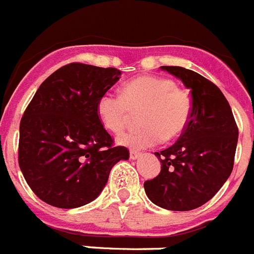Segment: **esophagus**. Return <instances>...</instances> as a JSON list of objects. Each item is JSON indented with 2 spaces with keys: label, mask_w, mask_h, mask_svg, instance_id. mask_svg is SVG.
Returning <instances> with one entry per match:
<instances>
[{
  "label": "esophagus",
  "mask_w": 254,
  "mask_h": 254,
  "mask_svg": "<svg viewBox=\"0 0 254 254\" xmlns=\"http://www.w3.org/2000/svg\"><path fill=\"white\" fill-rule=\"evenodd\" d=\"M140 155H141V153H138V151L135 150H131V153H129V158H131V159H137Z\"/></svg>",
  "instance_id": "obj_1"
}]
</instances>
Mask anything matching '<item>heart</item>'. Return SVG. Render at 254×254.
Masks as SVG:
<instances>
[{
    "label": "heart",
    "mask_w": 254,
    "mask_h": 254,
    "mask_svg": "<svg viewBox=\"0 0 254 254\" xmlns=\"http://www.w3.org/2000/svg\"><path fill=\"white\" fill-rule=\"evenodd\" d=\"M138 114V126L119 137V142L132 149H144L173 140L184 133L192 114L191 96L177 87L172 79L140 75L126 82L121 95L108 91L97 101V114L106 129L121 133L132 112Z\"/></svg>",
    "instance_id": "obj_1"
}]
</instances>
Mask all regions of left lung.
Wrapping results in <instances>:
<instances>
[{"label": "left lung", "mask_w": 254, "mask_h": 254, "mask_svg": "<svg viewBox=\"0 0 254 254\" xmlns=\"http://www.w3.org/2000/svg\"><path fill=\"white\" fill-rule=\"evenodd\" d=\"M190 90L192 114L172 146L155 153L162 170L144 183L148 198L170 211H191L222 188L234 167L238 126L220 88L183 66H162Z\"/></svg>", "instance_id": "left-lung-1"}]
</instances>
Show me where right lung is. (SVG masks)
I'll use <instances>...</instances> for the list:
<instances>
[{"instance_id": "1", "label": "right lung", "mask_w": 254, "mask_h": 254, "mask_svg": "<svg viewBox=\"0 0 254 254\" xmlns=\"http://www.w3.org/2000/svg\"><path fill=\"white\" fill-rule=\"evenodd\" d=\"M116 68L70 63L47 77L20 121L19 166L32 191L58 208L97 198L110 170L128 159L114 146L97 114V101L119 79Z\"/></svg>"}]
</instances>
